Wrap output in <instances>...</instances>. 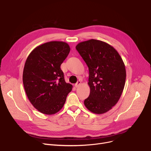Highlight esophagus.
<instances>
[{
	"label": "esophagus",
	"mask_w": 151,
	"mask_h": 151,
	"mask_svg": "<svg viewBox=\"0 0 151 151\" xmlns=\"http://www.w3.org/2000/svg\"><path fill=\"white\" fill-rule=\"evenodd\" d=\"M81 84V81L80 80H78V81H77V83L75 84V86L76 87V88H78V87L80 86Z\"/></svg>",
	"instance_id": "obj_1"
}]
</instances>
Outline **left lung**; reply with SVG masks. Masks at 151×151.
I'll list each match as a JSON object with an SVG mask.
<instances>
[{
  "label": "left lung",
  "mask_w": 151,
  "mask_h": 151,
  "mask_svg": "<svg viewBox=\"0 0 151 151\" xmlns=\"http://www.w3.org/2000/svg\"><path fill=\"white\" fill-rule=\"evenodd\" d=\"M76 49L89 68V96L85 106L95 114H104L112 108L123 92L126 70L117 51L109 44L91 39L78 43Z\"/></svg>",
  "instance_id": "left-lung-1"
}]
</instances>
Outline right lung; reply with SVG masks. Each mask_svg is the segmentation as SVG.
<instances>
[{
  "instance_id": "add662e5",
  "label": "right lung",
  "mask_w": 151,
  "mask_h": 151,
  "mask_svg": "<svg viewBox=\"0 0 151 151\" xmlns=\"http://www.w3.org/2000/svg\"><path fill=\"white\" fill-rule=\"evenodd\" d=\"M70 51L65 42H50L36 47L27 58L22 75L24 87L32 105L43 114L59 111L72 90L60 69Z\"/></svg>"
}]
</instances>
